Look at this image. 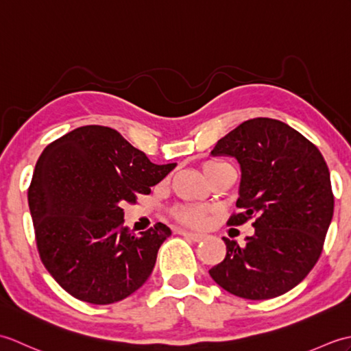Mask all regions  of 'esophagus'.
<instances>
[{
	"label": "esophagus",
	"instance_id": "esophagus-1",
	"mask_svg": "<svg viewBox=\"0 0 351 351\" xmlns=\"http://www.w3.org/2000/svg\"><path fill=\"white\" fill-rule=\"evenodd\" d=\"M178 234L180 235H182V237H185V238H189V240H193V241H196V243H199V241H204L205 238H206V235L205 234H195V232H189V230H178Z\"/></svg>",
	"mask_w": 351,
	"mask_h": 351
}]
</instances>
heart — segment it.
Returning <instances> with one entry per match:
<instances>
[{"label": "heart", "mask_w": 351, "mask_h": 351, "mask_svg": "<svg viewBox=\"0 0 351 351\" xmlns=\"http://www.w3.org/2000/svg\"><path fill=\"white\" fill-rule=\"evenodd\" d=\"M230 167L229 164L210 160L202 164V171L206 176L208 181H211L213 178L220 173L221 170ZM170 215L175 221L180 223V225L189 226V228H202L206 225L208 221V210L205 206H197V205H190V204H180L170 208Z\"/></svg>", "instance_id": "1"}]
</instances>
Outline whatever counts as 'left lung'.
Instances as JSON below:
<instances>
[{
  "label": "left lung",
  "instance_id": "obj_1",
  "mask_svg": "<svg viewBox=\"0 0 351 351\" xmlns=\"http://www.w3.org/2000/svg\"><path fill=\"white\" fill-rule=\"evenodd\" d=\"M211 155L240 162V213L228 225L253 219L255 234L244 245L223 238L226 256L210 276L241 299L285 294L317 264L332 221L335 199L322 152L287 123L255 117L220 138Z\"/></svg>",
  "mask_w": 351,
  "mask_h": 351
}]
</instances>
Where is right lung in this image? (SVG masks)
<instances>
[{"mask_svg": "<svg viewBox=\"0 0 351 351\" xmlns=\"http://www.w3.org/2000/svg\"><path fill=\"white\" fill-rule=\"evenodd\" d=\"M176 162L154 164L116 130L87 125L43 149L28 187L40 261L66 293L92 304L121 302L151 276L171 230L138 235L123 226V204L164 180Z\"/></svg>", "mask_w": 351, "mask_h": 351, "instance_id": "add662e5", "label": "right lung"}]
</instances>
